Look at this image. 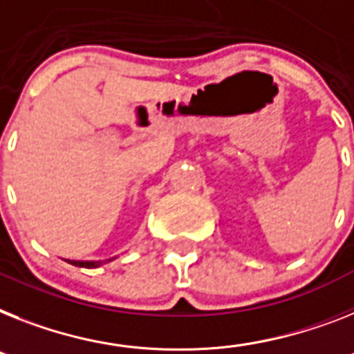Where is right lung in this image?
<instances>
[{"label":"right lung","instance_id":"add662e5","mask_svg":"<svg viewBox=\"0 0 354 354\" xmlns=\"http://www.w3.org/2000/svg\"><path fill=\"white\" fill-rule=\"evenodd\" d=\"M115 261V257H112V259H106V261H70V259H66V262L72 266H77V268H86V270H93V268H99V266L103 264H108V262Z\"/></svg>","mask_w":354,"mask_h":354}]
</instances>
